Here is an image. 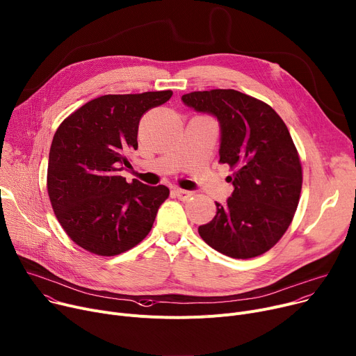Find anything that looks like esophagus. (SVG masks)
<instances>
[{"label": "esophagus", "mask_w": 356, "mask_h": 356, "mask_svg": "<svg viewBox=\"0 0 356 356\" xmlns=\"http://www.w3.org/2000/svg\"><path fill=\"white\" fill-rule=\"evenodd\" d=\"M172 194H174L175 198H178L181 201H186V200L191 198V195H193V194L189 193V191H185V189H181V188H174Z\"/></svg>", "instance_id": "34e87169"}]
</instances>
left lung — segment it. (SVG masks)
I'll return each mask as SVG.
<instances>
[{
    "instance_id": "1",
    "label": "left lung",
    "mask_w": 356,
    "mask_h": 356,
    "mask_svg": "<svg viewBox=\"0 0 356 356\" xmlns=\"http://www.w3.org/2000/svg\"><path fill=\"white\" fill-rule=\"evenodd\" d=\"M182 102L213 115L221 128L220 162L234 171L227 178L234 193L225 205L198 228L215 251L248 259L275 245L293 220L302 167L291 134L273 109L235 90L195 91Z\"/></svg>"
}]
</instances>
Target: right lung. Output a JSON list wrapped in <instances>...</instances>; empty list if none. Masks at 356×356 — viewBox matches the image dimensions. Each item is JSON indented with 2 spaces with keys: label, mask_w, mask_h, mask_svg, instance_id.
<instances>
[{
  "label": "right lung",
  "mask_w": 356,
  "mask_h": 356,
  "mask_svg": "<svg viewBox=\"0 0 356 356\" xmlns=\"http://www.w3.org/2000/svg\"><path fill=\"white\" fill-rule=\"evenodd\" d=\"M172 91L102 95L67 117L54 134L47 189L58 222L86 251L120 255L138 245L151 231L165 185L127 182L120 171L129 165L127 154L138 148V125L151 108Z\"/></svg>",
  "instance_id": "add662e5"
}]
</instances>
